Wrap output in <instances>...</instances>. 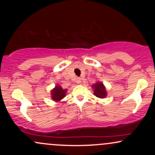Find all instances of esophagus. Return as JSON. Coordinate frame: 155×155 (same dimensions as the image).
<instances>
[{"label":"esophagus","mask_w":155,"mask_h":155,"mask_svg":"<svg viewBox=\"0 0 155 155\" xmlns=\"http://www.w3.org/2000/svg\"><path fill=\"white\" fill-rule=\"evenodd\" d=\"M76 83L80 84V83L81 82V78H76Z\"/></svg>","instance_id":"esophagus-1"}]
</instances>
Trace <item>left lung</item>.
I'll use <instances>...</instances> for the list:
<instances>
[{"mask_svg": "<svg viewBox=\"0 0 155 155\" xmlns=\"http://www.w3.org/2000/svg\"><path fill=\"white\" fill-rule=\"evenodd\" d=\"M94 87V94L96 97L100 98H104L106 96V88L104 87V84L101 82H97L95 84H93Z\"/></svg>", "mask_w": 155, "mask_h": 155, "instance_id": "8db88e82", "label": "left lung"}]
</instances>
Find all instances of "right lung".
I'll return each instance as SVG.
<instances>
[{
    "mask_svg": "<svg viewBox=\"0 0 155 155\" xmlns=\"http://www.w3.org/2000/svg\"><path fill=\"white\" fill-rule=\"evenodd\" d=\"M66 90H63L60 86H56L51 91V98L55 101H60L65 96Z\"/></svg>",
    "mask_w": 155,
    "mask_h": 155,
    "instance_id": "1",
    "label": "right lung"
}]
</instances>
